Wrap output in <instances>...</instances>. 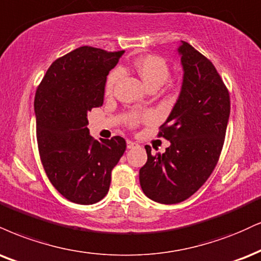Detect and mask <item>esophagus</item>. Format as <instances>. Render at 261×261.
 Here are the masks:
<instances>
[{
  "mask_svg": "<svg viewBox=\"0 0 261 261\" xmlns=\"http://www.w3.org/2000/svg\"><path fill=\"white\" fill-rule=\"evenodd\" d=\"M126 144H127V148H128V149L135 148V147L137 146V143H136V142H134V141H127Z\"/></svg>",
  "mask_w": 261,
  "mask_h": 261,
  "instance_id": "esophagus-1",
  "label": "esophagus"
}]
</instances>
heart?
<instances>
[{"label":"heart","mask_w":261,"mask_h":261,"mask_svg":"<svg viewBox=\"0 0 261 261\" xmlns=\"http://www.w3.org/2000/svg\"><path fill=\"white\" fill-rule=\"evenodd\" d=\"M135 69L139 73L141 79L144 81V84L149 87L162 86L163 84L168 80L170 75V65L168 61L158 55H147L142 56L135 62ZM119 77V71L114 70L108 75L105 85L106 95H111L113 92V87L117 83ZM150 118L149 114H141L137 112H130L126 117L127 124L131 127L137 126L141 121L148 120Z\"/></svg>","instance_id":"b5f03b06"}]
</instances>
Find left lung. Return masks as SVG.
<instances>
[{"instance_id": "left-lung-1", "label": "left lung", "mask_w": 261, "mask_h": 261, "mask_svg": "<svg viewBox=\"0 0 261 261\" xmlns=\"http://www.w3.org/2000/svg\"><path fill=\"white\" fill-rule=\"evenodd\" d=\"M180 97L158 137L170 141L165 153L152 154L140 169V184L149 199L176 204L190 198L208 180L220 158L230 117V93L214 64L182 42Z\"/></svg>"}]
</instances>
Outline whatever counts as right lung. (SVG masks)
<instances>
[{"label": "right lung", "instance_id": "right-lung-1", "mask_svg": "<svg viewBox=\"0 0 261 261\" xmlns=\"http://www.w3.org/2000/svg\"><path fill=\"white\" fill-rule=\"evenodd\" d=\"M124 52L81 46L56 59L36 90L41 163L56 190L73 203L105 198L113 168L126 149L122 137L99 142L87 128V113L103 105L107 75Z\"/></svg>", "mask_w": 261, "mask_h": 261}]
</instances>
